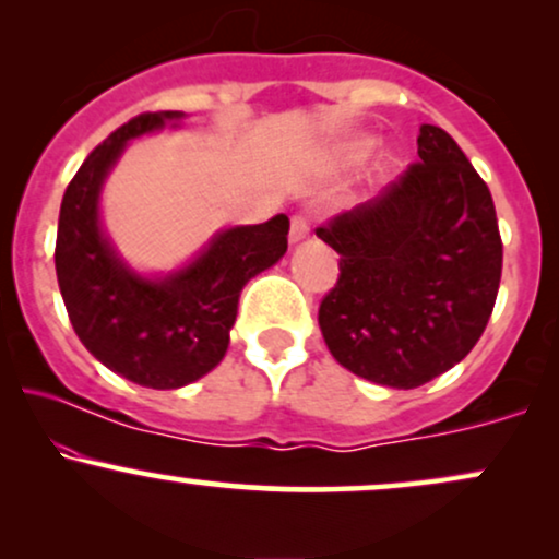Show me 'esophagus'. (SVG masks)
<instances>
[{
	"instance_id": "obj_1",
	"label": "esophagus",
	"mask_w": 559,
	"mask_h": 559,
	"mask_svg": "<svg viewBox=\"0 0 559 559\" xmlns=\"http://www.w3.org/2000/svg\"><path fill=\"white\" fill-rule=\"evenodd\" d=\"M310 234V221H307V215H301V213H297L292 217V241H301L305 239V236Z\"/></svg>"
}]
</instances>
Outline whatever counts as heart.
Segmentation results:
<instances>
[{
	"instance_id": "b5f03b06",
	"label": "heart",
	"mask_w": 559,
	"mask_h": 559,
	"mask_svg": "<svg viewBox=\"0 0 559 559\" xmlns=\"http://www.w3.org/2000/svg\"><path fill=\"white\" fill-rule=\"evenodd\" d=\"M368 150H370V144H355V150H352V155L362 157V155H368Z\"/></svg>"
}]
</instances>
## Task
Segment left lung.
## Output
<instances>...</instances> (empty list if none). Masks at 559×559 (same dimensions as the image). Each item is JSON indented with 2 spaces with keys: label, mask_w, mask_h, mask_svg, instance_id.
<instances>
[{
  "label": "left lung",
  "mask_w": 559,
  "mask_h": 559,
  "mask_svg": "<svg viewBox=\"0 0 559 559\" xmlns=\"http://www.w3.org/2000/svg\"><path fill=\"white\" fill-rule=\"evenodd\" d=\"M316 234L338 252L318 323L346 370L415 389L476 346L502 278V236L489 186L444 128L420 126L418 159Z\"/></svg>",
  "instance_id": "8db88e82"
}]
</instances>
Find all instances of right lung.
<instances>
[{
    "instance_id": "1",
    "label": "right lung",
    "mask_w": 559,
    "mask_h": 559,
    "mask_svg": "<svg viewBox=\"0 0 559 559\" xmlns=\"http://www.w3.org/2000/svg\"><path fill=\"white\" fill-rule=\"evenodd\" d=\"M181 112H141L83 159L62 197L55 267L81 344L146 389H178L223 360L249 278L284 258L288 217L228 228L183 271L163 281L131 273L99 228V189L128 139L163 128Z\"/></svg>"
}]
</instances>
